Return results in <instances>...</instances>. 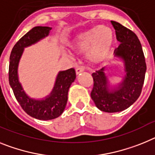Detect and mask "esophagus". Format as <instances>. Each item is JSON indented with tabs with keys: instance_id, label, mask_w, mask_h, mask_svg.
I'll return each instance as SVG.
<instances>
[{
	"instance_id": "1",
	"label": "esophagus",
	"mask_w": 155,
	"mask_h": 155,
	"mask_svg": "<svg viewBox=\"0 0 155 155\" xmlns=\"http://www.w3.org/2000/svg\"><path fill=\"white\" fill-rule=\"evenodd\" d=\"M84 70H85V68H84L83 66H78L76 69V75H79V74H80L81 72H83Z\"/></svg>"
}]
</instances>
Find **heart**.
Here are the masks:
<instances>
[{
  "label": "heart",
  "instance_id": "obj_1",
  "mask_svg": "<svg viewBox=\"0 0 155 155\" xmlns=\"http://www.w3.org/2000/svg\"><path fill=\"white\" fill-rule=\"evenodd\" d=\"M113 40L114 34L111 28L97 25L79 34L74 40L72 48L77 52L87 51L90 61L99 63L109 56Z\"/></svg>",
  "mask_w": 155,
  "mask_h": 155
}]
</instances>
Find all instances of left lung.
<instances>
[{
    "mask_svg": "<svg viewBox=\"0 0 155 155\" xmlns=\"http://www.w3.org/2000/svg\"><path fill=\"white\" fill-rule=\"evenodd\" d=\"M111 23L120 42L114 54L124 62L126 76L118 87L109 88L105 67L101 68L92 74L94 87L91 94L98 109L109 113L123 111L138 99L147 69L142 46L137 35L117 21H111Z\"/></svg>",
    "mask_w": 155,
    "mask_h": 155,
    "instance_id": "1",
    "label": "left lung"
}]
</instances>
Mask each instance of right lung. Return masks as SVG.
<instances>
[{"label":"right lung","mask_w":155,"mask_h":155,"mask_svg":"<svg viewBox=\"0 0 155 155\" xmlns=\"http://www.w3.org/2000/svg\"><path fill=\"white\" fill-rule=\"evenodd\" d=\"M51 29L48 26H36L29 30L15 44L9 62V84L16 100L28 115L40 120H51L62 114L68 101V89L76 77L73 68L59 72L51 93L42 100L29 97L18 81V62L24 48L48 37Z\"/></svg>","instance_id":"add662e5"}]
</instances>
